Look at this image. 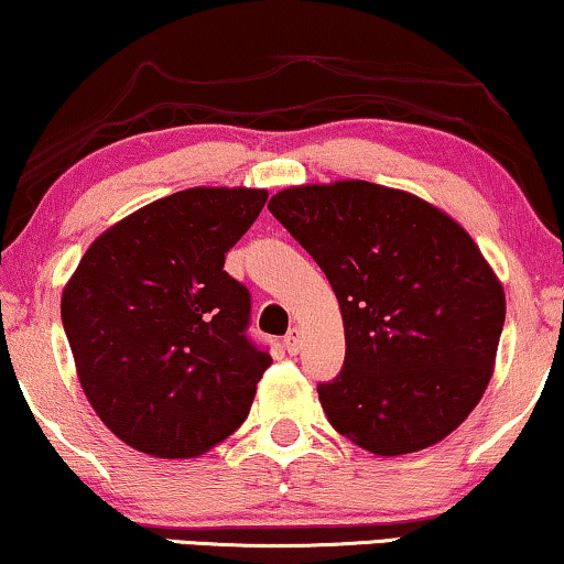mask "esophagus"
Here are the masks:
<instances>
[{"label":"esophagus","instance_id":"obj_1","mask_svg":"<svg viewBox=\"0 0 564 564\" xmlns=\"http://www.w3.org/2000/svg\"><path fill=\"white\" fill-rule=\"evenodd\" d=\"M282 344H284V349H288V354H297L300 349H303V330L290 328Z\"/></svg>","mask_w":564,"mask_h":564}]
</instances>
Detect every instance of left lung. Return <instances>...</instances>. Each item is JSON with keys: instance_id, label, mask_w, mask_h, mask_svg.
I'll return each instance as SVG.
<instances>
[{"instance_id": "1", "label": "left lung", "mask_w": 564, "mask_h": 564, "mask_svg": "<svg viewBox=\"0 0 564 564\" xmlns=\"http://www.w3.org/2000/svg\"><path fill=\"white\" fill-rule=\"evenodd\" d=\"M269 213L341 307L344 367L318 384L330 426L380 457L449 436L488 388L506 321L503 284L467 230L361 180L282 189Z\"/></svg>"}]
</instances>
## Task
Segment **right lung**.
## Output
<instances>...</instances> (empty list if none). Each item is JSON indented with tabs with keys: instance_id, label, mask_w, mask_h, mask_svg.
<instances>
[{
	"instance_id": "add662e5",
	"label": "right lung",
	"mask_w": 564,
	"mask_h": 564,
	"mask_svg": "<svg viewBox=\"0 0 564 564\" xmlns=\"http://www.w3.org/2000/svg\"><path fill=\"white\" fill-rule=\"evenodd\" d=\"M267 197L192 187L156 199L107 228L64 288L84 395L133 449L199 457L249 415L272 357L246 336L251 295L223 264Z\"/></svg>"
}]
</instances>
